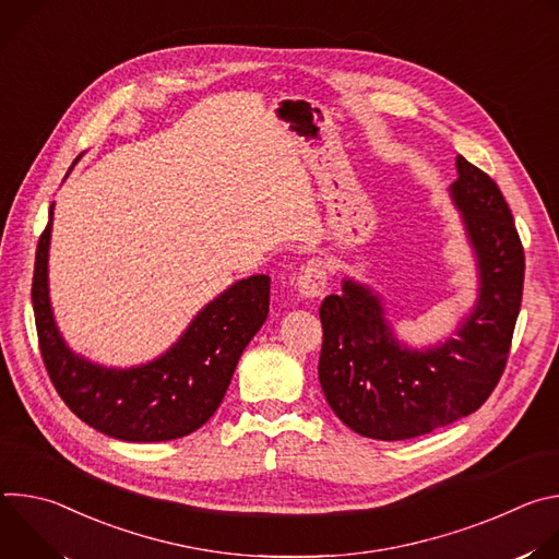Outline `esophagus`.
<instances>
[{"mask_svg": "<svg viewBox=\"0 0 559 559\" xmlns=\"http://www.w3.org/2000/svg\"><path fill=\"white\" fill-rule=\"evenodd\" d=\"M328 289V265L323 261H311L298 276V294L302 298H318Z\"/></svg>", "mask_w": 559, "mask_h": 559, "instance_id": "1", "label": "esophagus"}]
</instances>
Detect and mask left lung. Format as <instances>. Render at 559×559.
Here are the masks:
<instances>
[{"instance_id": "8db88e82", "label": "left lung", "mask_w": 559, "mask_h": 559, "mask_svg": "<svg viewBox=\"0 0 559 559\" xmlns=\"http://www.w3.org/2000/svg\"><path fill=\"white\" fill-rule=\"evenodd\" d=\"M451 199L477 259L480 294L455 338L425 352L397 343L369 287L345 278L321 305L318 380L334 414L373 440H407L480 409L509 358L522 305L524 248L498 183L455 158Z\"/></svg>"}]
</instances>
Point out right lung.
Returning <instances> with one entry per match:
<instances>
[{"label": "right lung", "mask_w": 559, "mask_h": 559, "mask_svg": "<svg viewBox=\"0 0 559 559\" xmlns=\"http://www.w3.org/2000/svg\"><path fill=\"white\" fill-rule=\"evenodd\" d=\"M50 229L52 205L37 243L31 294L39 352L68 409L126 442H164L203 427L218 409L238 358L265 323L270 276L238 281L207 302L164 356L141 367L108 369L72 354L55 325L48 298Z\"/></svg>", "instance_id": "1"}]
</instances>
